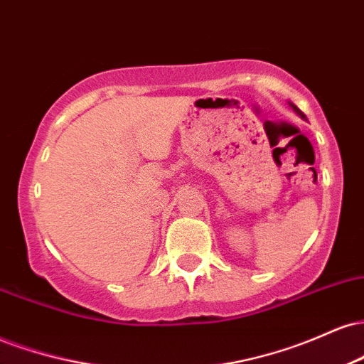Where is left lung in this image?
<instances>
[{"instance_id": "8db88e82", "label": "left lung", "mask_w": 364, "mask_h": 364, "mask_svg": "<svg viewBox=\"0 0 364 364\" xmlns=\"http://www.w3.org/2000/svg\"><path fill=\"white\" fill-rule=\"evenodd\" d=\"M287 104H289V106H291V109H292V111H294V112H296V114H298V116H299V118H301V119H304V121H306V116H304V112H303L301 109H299V107H298V106H296V104H292L291 101H289V102H287Z\"/></svg>"}]
</instances>
